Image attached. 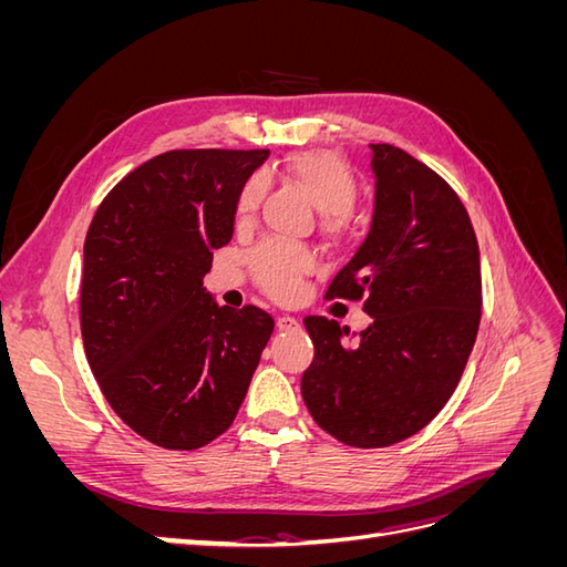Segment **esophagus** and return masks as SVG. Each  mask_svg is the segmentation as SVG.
Listing matches in <instances>:
<instances>
[{
  "label": "esophagus",
  "mask_w": 567,
  "mask_h": 567,
  "mask_svg": "<svg viewBox=\"0 0 567 567\" xmlns=\"http://www.w3.org/2000/svg\"><path fill=\"white\" fill-rule=\"evenodd\" d=\"M296 326H298V319L293 315H279L277 317V329L279 331H290V329H296Z\"/></svg>",
  "instance_id": "34e87169"
}]
</instances>
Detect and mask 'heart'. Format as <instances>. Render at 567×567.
Wrapping results in <instances>:
<instances>
[{"label":"heart","instance_id":"obj_1","mask_svg":"<svg viewBox=\"0 0 567 567\" xmlns=\"http://www.w3.org/2000/svg\"><path fill=\"white\" fill-rule=\"evenodd\" d=\"M290 184L298 186L315 208H319V229L331 244L348 241L354 231L352 203L357 198V177L350 163L333 151H300L288 156L279 169ZM265 179L252 175L238 194L236 213L248 219L260 208ZM315 255L302 246L267 241L250 255V269L271 298L290 300L312 271Z\"/></svg>","mask_w":567,"mask_h":567}]
</instances>
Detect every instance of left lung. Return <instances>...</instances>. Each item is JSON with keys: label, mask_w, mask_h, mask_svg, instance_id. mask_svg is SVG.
I'll return each instance as SVG.
<instances>
[{"label": "left lung", "mask_w": 567, "mask_h": 567, "mask_svg": "<svg viewBox=\"0 0 567 567\" xmlns=\"http://www.w3.org/2000/svg\"><path fill=\"white\" fill-rule=\"evenodd\" d=\"M371 229L326 298L364 300L352 336L305 317L315 359L302 373L312 419L350 447H388L419 433L447 404L480 326V250L454 188L390 144H371Z\"/></svg>", "instance_id": "obj_1"}]
</instances>
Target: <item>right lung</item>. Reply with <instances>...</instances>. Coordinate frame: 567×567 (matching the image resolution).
<instances>
[{
	"label": "right lung",
	"instance_id": "1",
	"mask_svg": "<svg viewBox=\"0 0 567 567\" xmlns=\"http://www.w3.org/2000/svg\"><path fill=\"white\" fill-rule=\"evenodd\" d=\"M269 151H167L120 179L84 238L80 326L94 379L134 433L198 450L236 419L274 319L203 288L238 194Z\"/></svg>",
	"mask_w": 567,
	"mask_h": 567
}]
</instances>
